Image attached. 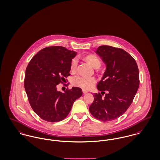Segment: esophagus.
<instances>
[{"label": "esophagus", "instance_id": "esophagus-1", "mask_svg": "<svg viewBox=\"0 0 160 160\" xmlns=\"http://www.w3.org/2000/svg\"><path fill=\"white\" fill-rule=\"evenodd\" d=\"M82 92H83V94H86L88 91L87 90H86V89H82Z\"/></svg>", "mask_w": 160, "mask_h": 160}]
</instances>
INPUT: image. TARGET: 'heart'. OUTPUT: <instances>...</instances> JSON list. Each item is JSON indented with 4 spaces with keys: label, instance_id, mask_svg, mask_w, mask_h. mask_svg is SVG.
<instances>
[{
    "label": "heart",
    "instance_id": "1",
    "mask_svg": "<svg viewBox=\"0 0 160 160\" xmlns=\"http://www.w3.org/2000/svg\"><path fill=\"white\" fill-rule=\"evenodd\" d=\"M85 60L92 67L95 69H98L101 66V60L98 55L94 54L88 55L85 57ZM78 62L76 58H73L71 62V71L75 72L77 69ZM97 82V80L94 77H82L75 76L72 78L71 83L74 86L80 87L84 89H91Z\"/></svg>",
    "mask_w": 160,
    "mask_h": 160
}]
</instances>
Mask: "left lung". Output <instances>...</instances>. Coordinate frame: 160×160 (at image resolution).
Instances as JSON below:
<instances>
[{"label": "left lung", "instance_id": "left-lung-1", "mask_svg": "<svg viewBox=\"0 0 160 160\" xmlns=\"http://www.w3.org/2000/svg\"><path fill=\"white\" fill-rule=\"evenodd\" d=\"M96 53L105 63L107 69L89 106L91 114L107 122L118 119L132 104L139 85V69L135 59L124 50L110 46L98 47Z\"/></svg>", "mask_w": 160, "mask_h": 160}]
</instances>
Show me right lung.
Listing matches in <instances>:
<instances>
[{"label": "right lung", "instance_id": "1", "mask_svg": "<svg viewBox=\"0 0 160 160\" xmlns=\"http://www.w3.org/2000/svg\"><path fill=\"white\" fill-rule=\"evenodd\" d=\"M76 53L62 46L48 47L39 50L26 68L24 87L30 105L46 121L65 119L74 102L82 96L78 87L67 88L64 93L57 89L70 75L71 62Z\"/></svg>", "mask_w": 160, "mask_h": 160}]
</instances>
